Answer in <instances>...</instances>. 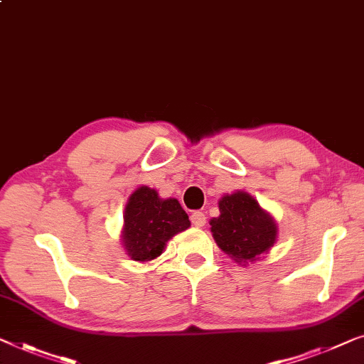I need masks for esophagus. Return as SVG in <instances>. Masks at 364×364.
Returning <instances> with one entry per match:
<instances>
[{
  "instance_id": "1",
  "label": "esophagus",
  "mask_w": 364,
  "mask_h": 364,
  "mask_svg": "<svg viewBox=\"0 0 364 364\" xmlns=\"http://www.w3.org/2000/svg\"><path fill=\"white\" fill-rule=\"evenodd\" d=\"M191 221L193 226H197V228H202V226H205V223H207V217L202 212H193L191 215Z\"/></svg>"
}]
</instances>
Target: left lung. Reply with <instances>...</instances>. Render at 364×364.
I'll use <instances>...</instances> for the list:
<instances>
[{"label":"left lung","mask_w":364,"mask_h":364,"mask_svg":"<svg viewBox=\"0 0 364 364\" xmlns=\"http://www.w3.org/2000/svg\"><path fill=\"white\" fill-rule=\"evenodd\" d=\"M220 215L210 220L215 243L241 266L259 261L277 241V225L257 200L243 191L218 200Z\"/></svg>","instance_id":"obj_1"}]
</instances>
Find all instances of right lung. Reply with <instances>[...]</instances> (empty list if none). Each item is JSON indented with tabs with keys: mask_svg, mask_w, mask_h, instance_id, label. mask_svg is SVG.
I'll return each instance as SVG.
<instances>
[{
	"mask_svg": "<svg viewBox=\"0 0 364 364\" xmlns=\"http://www.w3.org/2000/svg\"><path fill=\"white\" fill-rule=\"evenodd\" d=\"M191 226L177 198H161L154 188L141 186L129 195L123 213L121 243L133 261L159 257L167 241Z\"/></svg>",
	"mask_w": 364,
	"mask_h": 364,
	"instance_id": "add662e5",
	"label": "right lung"
}]
</instances>
